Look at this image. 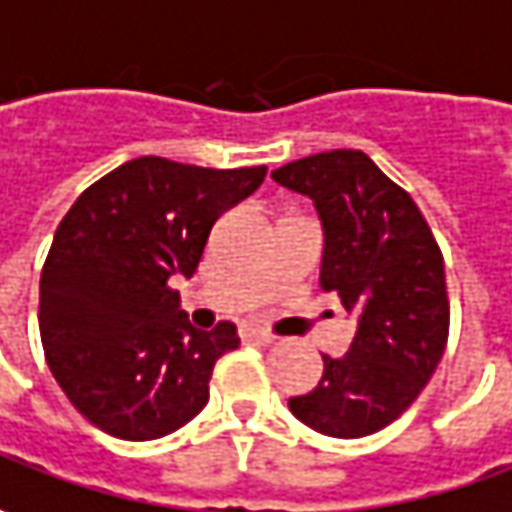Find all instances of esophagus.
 I'll return each instance as SVG.
<instances>
[{"label":"esophagus","mask_w":512,"mask_h":512,"mask_svg":"<svg viewBox=\"0 0 512 512\" xmlns=\"http://www.w3.org/2000/svg\"><path fill=\"white\" fill-rule=\"evenodd\" d=\"M243 338H246V341H252V344H272V341H275V335H272V332H263V329H246V332H243Z\"/></svg>","instance_id":"34e87169"}]
</instances>
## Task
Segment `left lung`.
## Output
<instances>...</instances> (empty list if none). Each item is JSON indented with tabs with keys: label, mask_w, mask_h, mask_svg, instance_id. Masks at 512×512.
<instances>
[{
	"label": "left lung",
	"mask_w": 512,
	"mask_h": 512,
	"mask_svg": "<svg viewBox=\"0 0 512 512\" xmlns=\"http://www.w3.org/2000/svg\"><path fill=\"white\" fill-rule=\"evenodd\" d=\"M306 194L323 223L321 289L358 315L344 358L289 398L315 433L361 438L392 424L427 387L450 335L444 257L415 200L364 151L335 148L272 171Z\"/></svg>",
	"instance_id": "obj_1"
}]
</instances>
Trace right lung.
Instances as JSON below:
<instances>
[{
  "label": "right lung",
  "instance_id": "obj_1",
  "mask_svg": "<svg viewBox=\"0 0 512 512\" xmlns=\"http://www.w3.org/2000/svg\"><path fill=\"white\" fill-rule=\"evenodd\" d=\"M266 166L203 168L137 157L82 191L56 226L39 278V335L82 418L125 441L189 424L209 401L237 326L200 332L171 278H191L212 226Z\"/></svg>",
  "mask_w": 512,
  "mask_h": 512
}]
</instances>
